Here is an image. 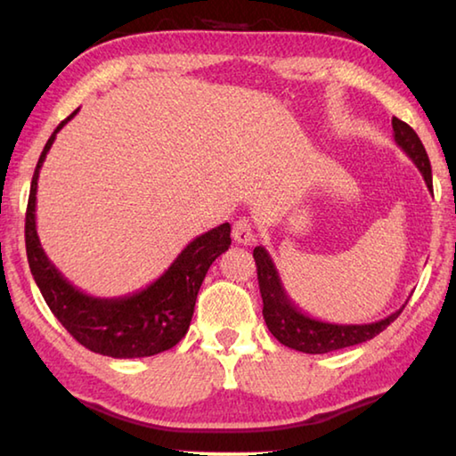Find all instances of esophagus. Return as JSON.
<instances>
[{"instance_id":"esophagus-1","label":"esophagus","mask_w":456,"mask_h":456,"mask_svg":"<svg viewBox=\"0 0 456 456\" xmlns=\"http://www.w3.org/2000/svg\"><path fill=\"white\" fill-rule=\"evenodd\" d=\"M233 239L239 245H251L256 241V231L249 217H239L233 225Z\"/></svg>"}]
</instances>
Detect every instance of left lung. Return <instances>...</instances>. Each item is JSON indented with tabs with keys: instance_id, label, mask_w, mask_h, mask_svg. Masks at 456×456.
I'll return each instance as SVG.
<instances>
[{
	"instance_id": "8db88e82",
	"label": "left lung",
	"mask_w": 456,
	"mask_h": 456,
	"mask_svg": "<svg viewBox=\"0 0 456 456\" xmlns=\"http://www.w3.org/2000/svg\"><path fill=\"white\" fill-rule=\"evenodd\" d=\"M392 128H395L396 144L416 165L427 187L432 191L430 160L419 134L396 117L392 118ZM253 259H256L257 265L259 291L261 299H264V320L273 338H277V342H281L291 350L304 354H328L368 342V339H372L388 328L403 314L406 305L404 304L398 312L390 314L388 318L372 323H330L315 320L291 302L265 247H256L253 249Z\"/></svg>"
}]
</instances>
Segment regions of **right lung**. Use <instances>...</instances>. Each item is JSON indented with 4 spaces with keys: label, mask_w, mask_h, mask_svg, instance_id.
Listing matches in <instances>:
<instances>
[{
    "label": "right lung",
    "mask_w": 456,
    "mask_h": 456,
    "mask_svg": "<svg viewBox=\"0 0 456 456\" xmlns=\"http://www.w3.org/2000/svg\"><path fill=\"white\" fill-rule=\"evenodd\" d=\"M76 112L78 108L53 130L36 165L26 211L28 264L52 314L84 348L110 358L154 356L171 350L187 334L200 283L213 261L229 249L231 225L223 223L192 239L157 281L133 296L94 297L74 288L42 249L36 231V192L45 154Z\"/></svg>",
    "instance_id": "1"
}]
</instances>
